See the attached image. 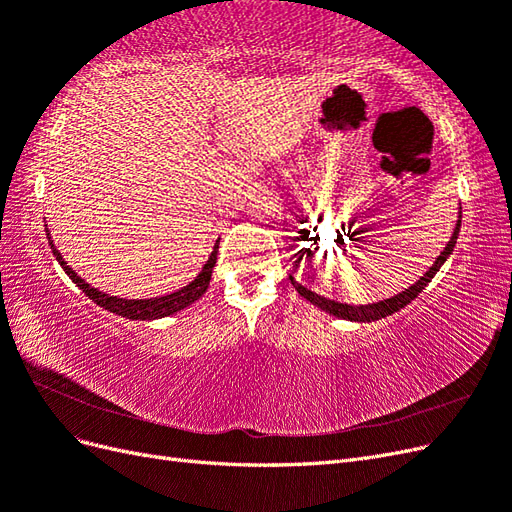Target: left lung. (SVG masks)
Instances as JSON below:
<instances>
[{"label":"left lung","mask_w":512,"mask_h":512,"mask_svg":"<svg viewBox=\"0 0 512 512\" xmlns=\"http://www.w3.org/2000/svg\"><path fill=\"white\" fill-rule=\"evenodd\" d=\"M461 209V207H459ZM459 228H461V215L459 220L455 224V230L451 235V241L446 243L444 250L440 252V256L436 258V262L429 267V271L421 277V280H416V284H412L410 288L401 290L399 294H395V297L391 299H384V301H378V303H367V305H350V303H337V301H331L327 297H320V294L312 292L309 288H305L303 284H299L297 280H294L292 275H288L290 284L294 286V290H297L301 297L305 301H309L312 305L320 307L322 312H327L335 318H342V320H350V322H374V320H380V318H386L391 316L395 312H399L401 307H406L410 301H414L418 294H421V290H425V286L433 280V275H436L440 271V267L446 262V258L453 254L455 250V243H457V237H459Z\"/></svg>","instance_id":"8db88e82"}]
</instances>
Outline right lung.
Instances as JSON below:
<instances>
[{
    "instance_id": "add662e5",
    "label": "right lung",
    "mask_w": 512,
    "mask_h": 512,
    "mask_svg": "<svg viewBox=\"0 0 512 512\" xmlns=\"http://www.w3.org/2000/svg\"><path fill=\"white\" fill-rule=\"evenodd\" d=\"M46 237H49V245H51L55 260L59 262L61 269L68 273L70 280L76 286H79L96 305L108 309V312H113L121 318H128V320L166 318V316H173V314L181 312V309L192 305L194 301H198L209 288L211 273H213V267H215V260H218V247H220V239H218L213 245V252L209 254V258L205 262V267L200 269V273L194 277V280L188 286H183L181 290L164 294V297H153V299H121V297H111V294H106V292L94 288L91 284H87L81 275H76V271L68 265L66 258L61 256V252L55 247L49 228H46Z\"/></svg>"
}]
</instances>
